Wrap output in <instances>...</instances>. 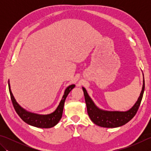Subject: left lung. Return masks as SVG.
Listing matches in <instances>:
<instances>
[{"label":"left lung","instance_id":"left-lung-1","mask_svg":"<svg viewBox=\"0 0 151 151\" xmlns=\"http://www.w3.org/2000/svg\"><path fill=\"white\" fill-rule=\"evenodd\" d=\"M88 115L93 123L101 127L116 128L127 123L137 113L142 100L145 89V81L143 82L142 90L139 97L133 106L126 111H106L98 108L88 94L86 89L82 87Z\"/></svg>","mask_w":151,"mask_h":151}]
</instances>
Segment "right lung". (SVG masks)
I'll return each instance as SVG.
<instances>
[{
    "instance_id": "right-lung-1",
    "label": "right lung",
    "mask_w": 151,
    "mask_h": 151,
    "mask_svg": "<svg viewBox=\"0 0 151 151\" xmlns=\"http://www.w3.org/2000/svg\"><path fill=\"white\" fill-rule=\"evenodd\" d=\"M8 87L13 106H14L15 110L19 115V116L21 118V119L24 121L26 123L32 125L33 127L42 128V129H49V128L53 127L58 123V122L61 119V118H62L64 102H65L66 97L69 93V92L75 87V85H70L65 89V92H64V95H63L62 100H61L56 110L52 112V113L47 115L37 114L32 113V112L28 111L26 110H24L15 101L14 95H13L12 93L9 81Z\"/></svg>"
}]
</instances>
